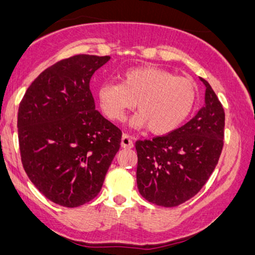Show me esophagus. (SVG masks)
Segmentation results:
<instances>
[{
	"mask_svg": "<svg viewBox=\"0 0 255 255\" xmlns=\"http://www.w3.org/2000/svg\"><path fill=\"white\" fill-rule=\"evenodd\" d=\"M121 145H122V147H124V149H131V147H133V142L128 134H127V133L123 134Z\"/></svg>",
	"mask_w": 255,
	"mask_h": 255,
	"instance_id": "34e87169",
	"label": "esophagus"
}]
</instances>
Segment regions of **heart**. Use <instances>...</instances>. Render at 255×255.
Here are the masks:
<instances>
[{
	"instance_id": "1",
	"label": "heart",
	"mask_w": 255,
	"mask_h": 255,
	"mask_svg": "<svg viewBox=\"0 0 255 255\" xmlns=\"http://www.w3.org/2000/svg\"><path fill=\"white\" fill-rule=\"evenodd\" d=\"M99 106L110 121H122L136 105V127L155 134L174 131L189 117L197 100V86L190 78L177 77L158 67L128 68L121 84L106 81L97 91Z\"/></svg>"
}]
</instances>
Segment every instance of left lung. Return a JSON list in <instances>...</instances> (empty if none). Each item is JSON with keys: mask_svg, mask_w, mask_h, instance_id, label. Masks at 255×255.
<instances>
[{"mask_svg": "<svg viewBox=\"0 0 255 255\" xmlns=\"http://www.w3.org/2000/svg\"><path fill=\"white\" fill-rule=\"evenodd\" d=\"M204 106L183 127L151 140H137V187L149 202L176 207L190 200L208 181L224 146L225 111L212 86Z\"/></svg>", "mask_w": 255, "mask_h": 255, "instance_id": "obj_1", "label": "left lung"}]
</instances>
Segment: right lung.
Instances as JSON below:
<instances>
[{"label": "right lung", "mask_w": 255, "mask_h": 255, "mask_svg": "<svg viewBox=\"0 0 255 255\" xmlns=\"http://www.w3.org/2000/svg\"><path fill=\"white\" fill-rule=\"evenodd\" d=\"M109 60L79 54L58 61L30 84L18 106L22 165L59 206L93 200L121 146L122 131L97 111L90 90L91 77Z\"/></svg>", "instance_id": "1"}]
</instances>
